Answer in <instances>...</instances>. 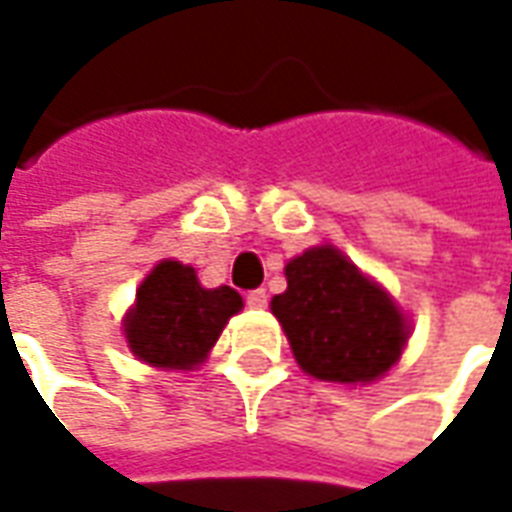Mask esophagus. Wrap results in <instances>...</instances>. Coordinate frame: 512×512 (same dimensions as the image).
<instances>
[{
  "label": "esophagus",
  "mask_w": 512,
  "mask_h": 512,
  "mask_svg": "<svg viewBox=\"0 0 512 512\" xmlns=\"http://www.w3.org/2000/svg\"><path fill=\"white\" fill-rule=\"evenodd\" d=\"M246 304H249V310H266L268 293L263 288L249 290V293H246Z\"/></svg>",
  "instance_id": "obj_1"
}]
</instances>
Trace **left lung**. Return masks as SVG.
Wrapping results in <instances>:
<instances>
[{"mask_svg": "<svg viewBox=\"0 0 512 512\" xmlns=\"http://www.w3.org/2000/svg\"><path fill=\"white\" fill-rule=\"evenodd\" d=\"M288 290L271 301L304 373L321 381H373L406 345L403 315L376 282L332 246H315L285 268Z\"/></svg>", "mask_w": 512, "mask_h": 512, "instance_id": "left-lung-1", "label": "left lung"}]
</instances>
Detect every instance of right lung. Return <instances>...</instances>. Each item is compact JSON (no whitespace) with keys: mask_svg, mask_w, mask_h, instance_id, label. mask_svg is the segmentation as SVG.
Segmentation results:
<instances>
[{"mask_svg":"<svg viewBox=\"0 0 512 512\" xmlns=\"http://www.w3.org/2000/svg\"><path fill=\"white\" fill-rule=\"evenodd\" d=\"M244 307L233 288H202L191 266L164 260L136 290L126 318L131 351L156 367L200 365L230 315Z\"/></svg>","mask_w":512,"mask_h":512,"instance_id":"obj_1","label":"right lung"}]
</instances>
